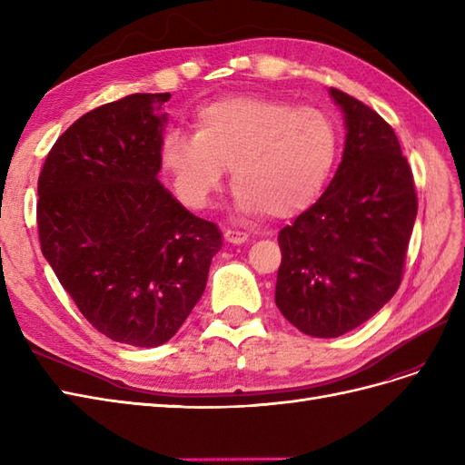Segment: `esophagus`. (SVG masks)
<instances>
[{
	"label": "esophagus",
	"instance_id": "obj_1",
	"mask_svg": "<svg viewBox=\"0 0 465 465\" xmlns=\"http://www.w3.org/2000/svg\"><path fill=\"white\" fill-rule=\"evenodd\" d=\"M224 241L231 244H244L248 241V234L241 231H224Z\"/></svg>",
	"mask_w": 465,
	"mask_h": 465
}]
</instances>
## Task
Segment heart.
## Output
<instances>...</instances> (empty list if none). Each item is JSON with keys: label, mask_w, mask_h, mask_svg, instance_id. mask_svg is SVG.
<instances>
[{"label": "heart", "mask_w": 465, "mask_h": 465, "mask_svg": "<svg viewBox=\"0 0 465 465\" xmlns=\"http://www.w3.org/2000/svg\"><path fill=\"white\" fill-rule=\"evenodd\" d=\"M193 134L171 132L161 166L176 198L203 209L231 168L234 203L246 215L292 219L326 188L340 153V130L316 106L265 94H231L195 110Z\"/></svg>", "instance_id": "obj_1"}]
</instances>
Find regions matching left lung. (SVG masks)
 <instances>
[{
	"label": "left lung",
	"instance_id": "1",
	"mask_svg": "<svg viewBox=\"0 0 465 465\" xmlns=\"http://www.w3.org/2000/svg\"><path fill=\"white\" fill-rule=\"evenodd\" d=\"M345 149L322 198L279 232L275 304L294 328L340 337L396 294L413 224L411 168L391 125L337 89Z\"/></svg>",
	"mask_w": 465,
	"mask_h": 465
}]
</instances>
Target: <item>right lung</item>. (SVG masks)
Masks as SVG:
<instances>
[{"instance_id": "right-lung-1", "label": "right lung", "mask_w": 465, "mask_h": 465, "mask_svg": "<svg viewBox=\"0 0 465 465\" xmlns=\"http://www.w3.org/2000/svg\"><path fill=\"white\" fill-rule=\"evenodd\" d=\"M168 93L98 106L58 137L38 176L42 254L93 328L166 343L205 291L223 246L157 178Z\"/></svg>"}]
</instances>
